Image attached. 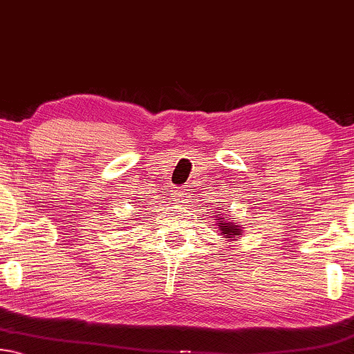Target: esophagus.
Wrapping results in <instances>:
<instances>
[{
  "mask_svg": "<svg viewBox=\"0 0 354 354\" xmlns=\"http://www.w3.org/2000/svg\"><path fill=\"white\" fill-rule=\"evenodd\" d=\"M178 201H180V203H183V201H187V198H188V193H187V189H182V192H178Z\"/></svg>",
  "mask_w": 354,
  "mask_h": 354,
  "instance_id": "obj_1",
  "label": "esophagus"
}]
</instances>
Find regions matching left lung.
<instances>
[{
    "mask_svg": "<svg viewBox=\"0 0 354 354\" xmlns=\"http://www.w3.org/2000/svg\"><path fill=\"white\" fill-rule=\"evenodd\" d=\"M215 220V230L220 231V236H223L226 242L237 241V237L243 236L241 226H239L236 221L230 220V216H225V214H221V212H216Z\"/></svg>",
    "mask_w": 354,
    "mask_h": 354,
    "instance_id": "1",
    "label": "left lung"
}]
</instances>
